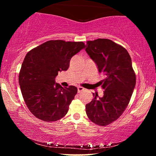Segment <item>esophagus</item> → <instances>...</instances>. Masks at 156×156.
<instances>
[{"mask_svg": "<svg viewBox=\"0 0 156 156\" xmlns=\"http://www.w3.org/2000/svg\"><path fill=\"white\" fill-rule=\"evenodd\" d=\"M84 89L83 87H78V93H80V92L82 91H83Z\"/></svg>", "mask_w": 156, "mask_h": 156, "instance_id": "1", "label": "esophagus"}]
</instances>
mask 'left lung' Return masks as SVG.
<instances>
[{"label": "left lung", "instance_id": "1", "mask_svg": "<svg viewBox=\"0 0 156 156\" xmlns=\"http://www.w3.org/2000/svg\"><path fill=\"white\" fill-rule=\"evenodd\" d=\"M87 53L105 76L98 85L104 96L94 98L86 105L89 120L100 126H107L118 119L125 110L135 88L136 73L130 56L125 48L106 38L87 42Z\"/></svg>", "mask_w": 156, "mask_h": 156}]
</instances>
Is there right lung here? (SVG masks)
<instances>
[{"label":"right lung","mask_w":156,"mask_h":156,"mask_svg":"<svg viewBox=\"0 0 156 156\" xmlns=\"http://www.w3.org/2000/svg\"><path fill=\"white\" fill-rule=\"evenodd\" d=\"M85 47L83 42L49 41L29 51L19 73L25 104L32 114L45 122L57 121L67 114L78 89L55 83L59 72L69 67L70 60Z\"/></svg>","instance_id":"1"}]
</instances>
